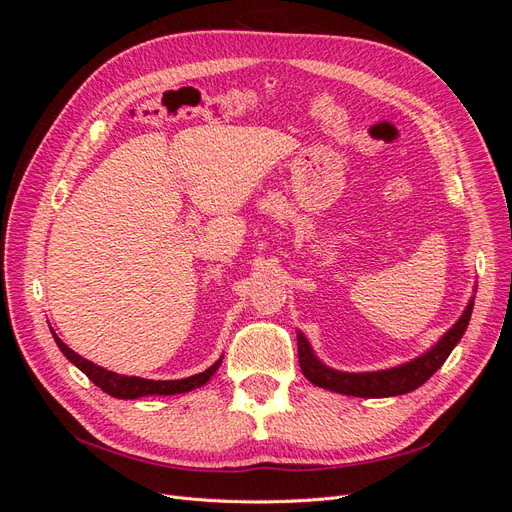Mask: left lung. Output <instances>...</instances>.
Masks as SVG:
<instances>
[{
	"label": "left lung",
	"instance_id": "left-lung-1",
	"mask_svg": "<svg viewBox=\"0 0 512 512\" xmlns=\"http://www.w3.org/2000/svg\"><path fill=\"white\" fill-rule=\"evenodd\" d=\"M476 292V286H474ZM474 297H470L466 309L459 316V320L448 329L436 344H433L427 352L418 354L416 359L401 363L389 369H378V371H339L329 365H324L312 344L307 342V337L297 331V346H299V365L303 376L320 386V389H327L333 393L352 395V397H369V399H380V397H397L416 391L418 386L425 384L436 371L444 365L448 354L459 344L468 329V322L472 316Z\"/></svg>",
	"mask_w": 512,
	"mask_h": 512
}]
</instances>
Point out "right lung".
Returning <instances> with one entry per match:
<instances>
[{
    "instance_id": "right-lung-1",
    "label": "right lung",
    "mask_w": 512,
    "mask_h": 512,
    "mask_svg": "<svg viewBox=\"0 0 512 512\" xmlns=\"http://www.w3.org/2000/svg\"><path fill=\"white\" fill-rule=\"evenodd\" d=\"M55 342L59 346V350L64 352L66 359L79 367L83 374L94 382L96 386H100V389L104 393H108L111 397H117V399H138V397H147V395H181V393H190L194 389H198V386H203L211 380V376L215 374V371L220 369L222 365V359L224 354L220 356L218 361H215L209 369L200 371V374L196 376H190V378H181V380H147V378H138V376H123V374H115V371L111 369H104L96 363H91L87 359H83L81 354H76L72 348H68L61 339L57 337V333L51 329Z\"/></svg>"
}]
</instances>
